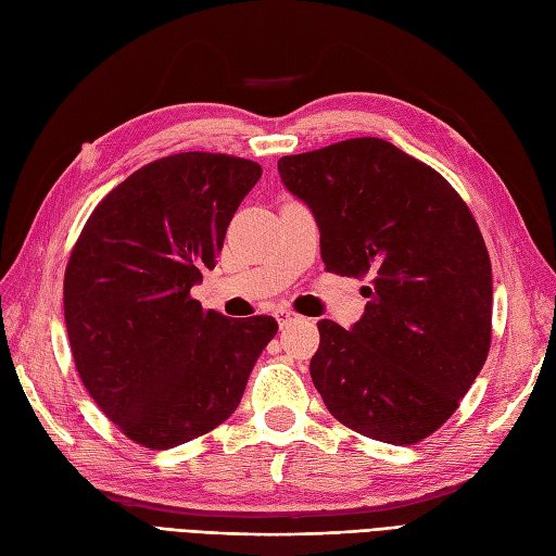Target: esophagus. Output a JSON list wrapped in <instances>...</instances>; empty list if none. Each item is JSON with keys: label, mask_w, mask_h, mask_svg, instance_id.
I'll return each mask as SVG.
<instances>
[{"label": "esophagus", "mask_w": 556, "mask_h": 556, "mask_svg": "<svg viewBox=\"0 0 556 556\" xmlns=\"http://www.w3.org/2000/svg\"><path fill=\"white\" fill-rule=\"evenodd\" d=\"M275 319H277V324L281 326V329H283V326H289L291 321H295L298 315H295V312H291V309H277V312H275Z\"/></svg>", "instance_id": "34e87169"}]
</instances>
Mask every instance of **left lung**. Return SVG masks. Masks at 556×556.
Masks as SVG:
<instances>
[{
    "mask_svg": "<svg viewBox=\"0 0 556 556\" xmlns=\"http://www.w3.org/2000/svg\"><path fill=\"white\" fill-rule=\"evenodd\" d=\"M319 227L326 269L371 277L350 329L321 319L309 376L350 430L404 446L444 425L491 348L486 244L446 178L382 138L281 156Z\"/></svg>",
    "mask_w": 556,
    "mask_h": 556,
    "instance_id": "obj_1",
    "label": "left lung"
}]
</instances>
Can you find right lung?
Segmentation results:
<instances>
[{
    "mask_svg": "<svg viewBox=\"0 0 556 556\" xmlns=\"http://www.w3.org/2000/svg\"><path fill=\"white\" fill-rule=\"evenodd\" d=\"M261 174L230 154L164 156L96 206L70 255L63 305L79 378L140 446L174 448L230 418L277 333L273 317L227 319L190 295Z\"/></svg>",
    "mask_w": 556,
    "mask_h": 556,
    "instance_id": "right-lung-1",
    "label": "right lung"
}]
</instances>
